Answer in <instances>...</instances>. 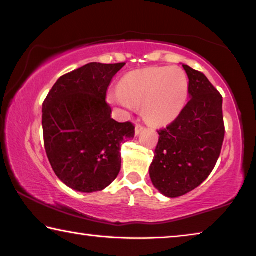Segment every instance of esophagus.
I'll return each mask as SVG.
<instances>
[{
  "instance_id": "obj_1",
  "label": "esophagus",
  "mask_w": 256,
  "mask_h": 256,
  "mask_svg": "<svg viewBox=\"0 0 256 256\" xmlns=\"http://www.w3.org/2000/svg\"><path fill=\"white\" fill-rule=\"evenodd\" d=\"M144 128L142 126V125L138 124V125H136V136H139V134H140V133L144 131Z\"/></svg>"
}]
</instances>
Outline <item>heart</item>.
<instances>
[{"label":"heart","mask_w":256,"mask_h":256,"mask_svg":"<svg viewBox=\"0 0 256 256\" xmlns=\"http://www.w3.org/2000/svg\"><path fill=\"white\" fill-rule=\"evenodd\" d=\"M188 78L179 67H149L125 75L120 88L107 93L109 104L132 112L142 107L144 118L163 125L180 115L188 100Z\"/></svg>","instance_id":"1"}]
</instances>
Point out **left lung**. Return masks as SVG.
<instances>
[{
    "mask_svg": "<svg viewBox=\"0 0 256 256\" xmlns=\"http://www.w3.org/2000/svg\"><path fill=\"white\" fill-rule=\"evenodd\" d=\"M182 67L189 78L190 100L172 124L158 131L149 168L154 186L168 198L184 196L208 179L224 139L221 94L202 72Z\"/></svg>",
    "mask_w": 256,
    "mask_h": 256,
    "instance_id": "1",
    "label": "left lung"
}]
</instances>
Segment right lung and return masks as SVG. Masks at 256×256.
Wrapping results in <instances>:
<instances>
[{"label":"right lung","mask_w":256,"mask_h":256,"mask_svg":"<svg viewBox=\"0 0 256 256\" xmlns=\"http://www.w3.org/2000/svg\"><path fill=\"white\" fill-rule=\"evenodd\" d=\"M122 64L90 62L56 80L42 108L48 162L75 192H101L120 171V144L134 138L130 122L112 118L106 96Z\"/></svg>","instance_id":"right-lung-1"}]
</instances>
